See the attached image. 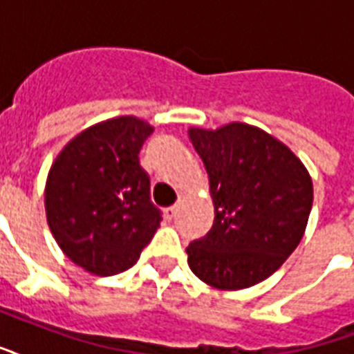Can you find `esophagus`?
Wrapping results in <instances>:
<instances>
[{"label":"esophagus","instance_id":"esophagus-1","mask_svg":"<svg viewBox=\"0 0 354 354\" xmlns=\"http://www.w3.org/2000/svg\"><path fill=\"white\" fill-rule=\"evenodd\" d=\"M178 209H180V206H178V204H174V206H169V207H167V209H165L167 219H174V217H176Z\"/></svg>","mask_w":354,"mask_h":354}]
</instances>
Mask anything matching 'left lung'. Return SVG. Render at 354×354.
Instances as JSON below:
<instances>
[{
	"label": "left lung",
	"mask_w": 354,
	"mask_h": 354,
	"mask_svg": "<svg viewBox=\"0 0 354 354\" xmlns=\"http://www.w3.org/2000/svg\"><path fill=\"white\" fill-rule=\"evenodd\" d=\"M215 206L212 230L185 249L191 271L217 290H243L279 269L301 243L314 187L301 159L243 122L189 129Z\"/></svg>",
	"instance_id": "1"
}]
</instances>
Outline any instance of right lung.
<instances>
[{
  "label": "right lung",
  "mask_w": 354,
  "mask_h": 354,
  "mask_svg": "<svg viewBox=\"0 0 354 354\" xmlns=\"http://www.w3.org/2000/svg\"><path fill=\"white\" fill-rule=\"evenodd\" d=\"M153 128L135 117L94 124L61 150L48 174L46 217L75 266L111 277L137 263L161 223L139 152Z\"/></svg>",
  "instance_id": "right-lung-1"
}]
</instances>
